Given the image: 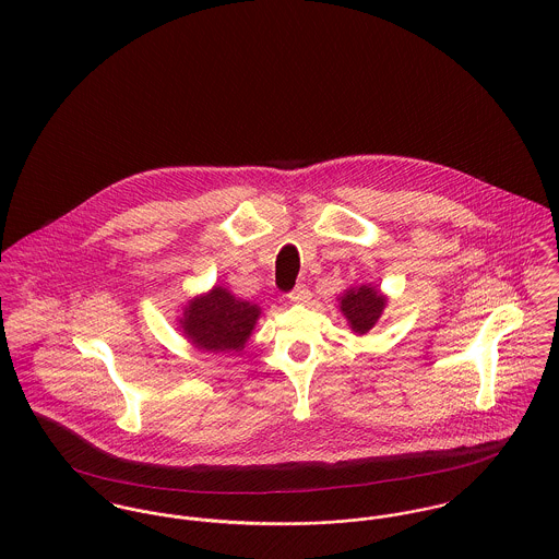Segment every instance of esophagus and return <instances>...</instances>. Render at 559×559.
<instances>
[{"label":"esophagus","instance_id":"34e87169","mask_svg":"<svg viewBox=\"0 0 559 559\" xmlns=\"http://www.w3.org/2000/svg\"><path fill=\"white\" fill-rule=\"evenodd\" d=\"M288 299H290V304H297V306H306V304H310V299H312V293L308 290V286H304V284H299L290 295H288Z\"/></svg>","mask_w":559,"mask_h":559}]
</instances>
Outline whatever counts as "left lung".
Instances as JSON below:
<instances>
[{
    "label": "left lung",
    "mask_w": 559,
    "mask_h": 559,
    "mask_svg": "<svg viewBox=\"0 0 559 559\" xmlns=\"http://www.w3.org/2000/svg\"><path fill=\"white\" fill-rule=\"evenodd\" d=\"M388 301V295L374 284H359L337 297V308L355 335H366L381 319Z\"/></svg>",
    "instance_id": "8db88e82"
}]
</instances>
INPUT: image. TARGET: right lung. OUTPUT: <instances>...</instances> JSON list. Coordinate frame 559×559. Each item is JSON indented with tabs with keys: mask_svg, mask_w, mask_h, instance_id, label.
Here are the masks:
<instances>
[{
	"mask_svg": "<svg viewBox=\"0 0 559 559\" xmlns=\"http://www.w3.org/2000/svg\"><path fill=\"white\" fill-rule=\"evenodd\" d=\"M260 314V306L235 297L226 286H213L185 304L178 329L198 350L240 353Z\"/></svg>",
	"mask_w": 559,
	"mask_h": 559,
	"instance_id": "add662e5",
	"label": "right lung"
}]
</instances>
